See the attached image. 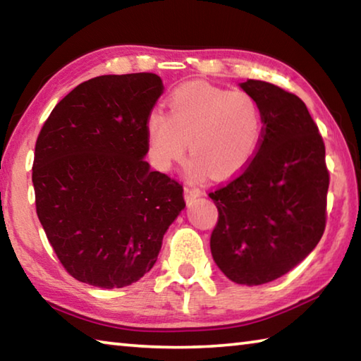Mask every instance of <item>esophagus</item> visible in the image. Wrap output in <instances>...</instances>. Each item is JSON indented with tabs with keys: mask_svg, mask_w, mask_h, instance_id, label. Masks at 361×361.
<instances>
[{
	"mask_svg": "<svg viewBox=\"0 0 361 361\" xmlns=\"http://www.w3.org/2000/svg\"><path fill=\"white\" fill-rule=\"evenodd\" d=\"M202 195V191L199 188H192V186H186L185 188V199L188 204H192L195 199H199Z\"/></svg>",
	"mask_w": 361,
	"mask_h": 361,
	"instance_id": "1",
	"label": "esophagus"
}]
</instances>
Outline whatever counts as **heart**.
<instances>
[{
	"label": "heart",
	"mask_w": 361,
	"mask_h": 361,
	"mask_svg": "<svg viewBox=\"0 0 361 361\" xmlns=\"http://www.w3.org/2000/svg\"><path fill=\"white\" fill-rule=\"evenodd\" d=\"M264 124L259 105L242 90L209 84L181 85L169 99V114L154 109L146 119L149 154L167 170L186 152L189 173L228 180L245 170L258 152Z\"/></svg>",
	"instance_id": "b5f03b06"
}]
</instances>
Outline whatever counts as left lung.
Here are the masks:
<instances>
[{"instance_id": "left-lung-1", "label": "left lung", "mask_w": 361, "mask_h": 361, "mask_svg": "<svg viewBox=\"0 0 361 361\" xmlns=\"http://www.w3.org/2000/svg\"><path fill=\"white\" fill-rule=\"evenodd\" d=\"M239 85L259 105L264 133L248 167L209 194L218 209L210 250L226 277L253 286L290 272L320 242L329 173L319 127L299 97L255 79Z\"/></svg>"}]
</instances>
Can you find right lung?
Listing matches in <instances>:
<instances>
[{
    "label": "right lung",
    "instance_id": "add662e5",
    "mask_svg": "<svg viewBox=\"0 0 361 361\" xmlns=\"http://www.w3.org/2000/svg\"><path fill=\"white\" fill-rule=\"evenodd\" d=\"M162 92L154 73L89 79L57 103L36 140V213L79 282H137L186 207L180 183L145 161L146 119Z\"/></svg>",
    "mask_w": 361,
    "mask_h": 361
}]
</instances>
